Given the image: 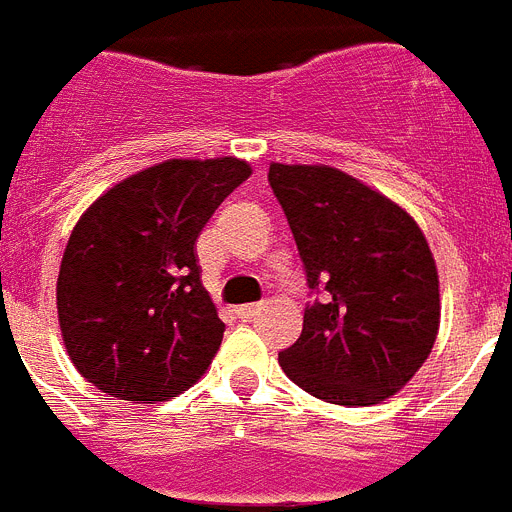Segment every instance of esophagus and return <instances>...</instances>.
<instances>
[{"label":"esophagus","mask_w":512,"mask_h":512,"mask_svg":"<svg viewBox=\"0 0 512 512\" xmlns=\"http://www.w3.org/2000/svg\"><path fill=\"white\" fill-rule=\"evenodd\" d=\"M260 309H263V304H260V302L239 304V307H236V315L242 317V320H249V317H255L257 312H260Z\"/></svg>","instance_id":"1"}]
</instances>
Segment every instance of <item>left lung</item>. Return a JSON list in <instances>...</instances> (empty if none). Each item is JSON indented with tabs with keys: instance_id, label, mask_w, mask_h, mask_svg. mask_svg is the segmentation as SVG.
Masks as SVG:
<instances>
[{
	"instance_id": "obj_1",
	"label": "left lung",
	"mask_w": 512,
	"mask_h": 512,
	"mask_svg": "<svg viewBox=\"0 0 512 512\" xmlns=\"http://www.w3.org/2000/svg\"><path fill=\"white\" fill-rule=\"evenodd\" d=\"M268 182L315 294L302 336L278 354L283 372L320 401H385L416 375L440 328V281L422 229L330 166L270 163Z\"/></svg>"
}]
</instances>
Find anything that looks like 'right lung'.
<instances>
[{"label":"right lung","instance_id":"1","mask_svg":"<svg viewBox=\"0 0 512 512\" xmlns=\"http://www.w3.org/2000/svg\"><path fill=\"white\" fill-rule=\"evenodd\" d=\"M252 174L239 158L166 161L119 182L77 221L57 281L77 372L119 401H166L200 380L223 330L197 236Z\"/></svg>","mask_w":512,"mask_h":512}]
</instances>
